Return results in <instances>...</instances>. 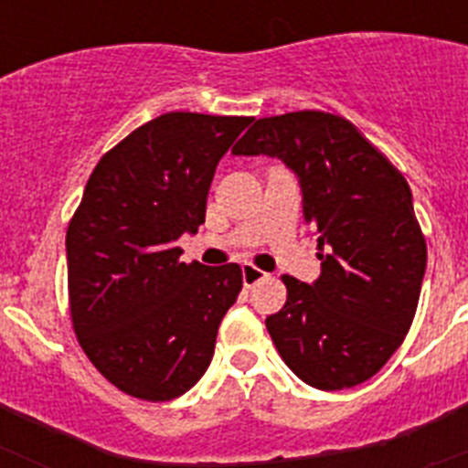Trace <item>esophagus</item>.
Returning <instances> with one entry per match:
<instances>
[{
  "label": "esophagus",
  "mask_w": 468,
  "mask_h": 468,
  "mask_svg": "<svg viewBox=\"0 0 468 468\" xmlns=\"http://www.w3.org/2000/svg\"><path fill=\"white\" fill-rule=\"evenodd\" d=\"M241 274H243V285H246V288H253V285H258L260 281L267 279V271L258 270V267H253V264H243Z\"/></svg>",
  "instance_id": "1"
}]
</instances>
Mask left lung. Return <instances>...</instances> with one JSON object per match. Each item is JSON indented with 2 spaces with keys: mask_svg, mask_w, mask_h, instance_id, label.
<instances>
[{
  "mask_svg": "<svg viewBox=\"0 0 468 468\" xmlns=\"http://www.w3.org/2000/svg\"><path fill=\"white\" fill-rule=\"evenodd\" d=\"M231 152L283 161L318 234L321 276L285 274L288 300L267 316L281 358L324 391L366 382L410 330L427 270L405 177L354 123L316 110L258 119Z\"/></svg>",
  "mask_w": 468,
  "mask_h": 468,
  "instance_id": "left-lung-1",
  "label": "left lung"
}]
</instances>
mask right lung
<instances>
[{
  "label": "right lung",
  "mask_w": 468,
  "mask_h": 468,
  "mask_svg": "<svg viewBox=\"0 0 468 468\" xmlns=\"http://www.w3.org/2000/svg\"><path fill=\"white\" fill-rule=\"evenodd\" d=\"M250 117L168 112L112 147L69 220V314L102 378L135 399L173 400L210 366L239 264H185L177 239L197 234L215 166Z\"/></svg>",
  "instance_id": "add662e5"
}]
</instances>
